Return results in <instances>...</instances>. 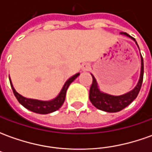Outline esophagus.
I'll return each mask as SVG.
<instances>
[{
    "instance_id": "34e87169",
    "label": "esophagus",
    "mask_w": 152,
    "mask_h": 152,
    "mask_svg": "<svg viewBox=\"0 0 152 152\" xmlns=\"http://www.w3.org/2000/svg\"><path fill=\"white\" fill-rule=\"evenodd\" d=\"M81 69H82L83 72H87V71H89L90 69V66H89V64H84Z\"/></svg>"
}]
</instances>
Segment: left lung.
Here are the masks:
<instances>
[{
  "instance_id": "8db88e82",
  "label": "left lung",
  "mask_w": 152,
  "mask_h": 152,
  "mask_svg": "<svg viewBox=\"0 0 152 152\" xmlns=\"http://www.w3.org/2000/svg\"><path fill=\"white\" fill-rule=\"evenodd\" d=\"M120 34L131 38L134 41H135L137 48L139 49L137 41L135 40L134 38L130 37L126 32H121ZM143 58H142V54H141V72L138 82L134 89L130 90L129 92L119 96L111 95V94H108L107 93L101 91L99 89V85H98L95 77L93 76V74H91L93 77V82L91 87H90V89H89V100H90V102H92V104L96 108L104 111L106 112H117L123 110L137 98V94L140 91L142 80H143Z\"/></svg>"
}]
</instances>
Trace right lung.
<instances>
[{"instance_id": "right-lung-1", "label": "right lung", "mask_w": 152, "mask_h": 152, "mask_svg": "<svg viewBox=\"0 0 152 152\" xmlns=\"http://www.w3.org/2000/svg\"><path fill=\"white\" fill-rule=\"evenodd\" d=\"M80 76V73H76V75L72 76L71 78L66 80L63 88L61 89L60 93L58 94L55 99L50 100V101H41V100H37V99H27L21 94H19L13 86L10 77V86L13 89L14 94L16 97V99H18L19 103L24 107L25 108H27L31 112H33L35 113H38V114H49L51 112H53L58 110V109L62 107L63 102L65 101V98H66V90L68 89V87L71 85V83L74 81V80L77 78V76Z\"/></svg>"}]
</instances>
